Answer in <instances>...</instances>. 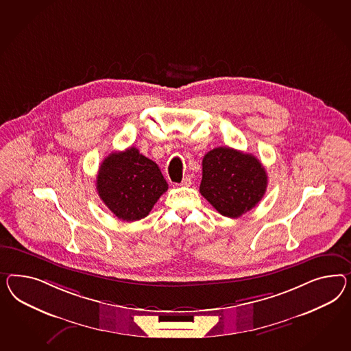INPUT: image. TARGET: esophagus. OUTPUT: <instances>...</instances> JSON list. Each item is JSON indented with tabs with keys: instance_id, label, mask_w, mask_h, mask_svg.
I'll use <instances>...</instances> for the list:
<instances>
[{
	"instance_id": "esophagus-1",
	"label": "esophagus",
	"mask_w": 351,
	"mask_h": 351,
	"mask_svg": "<svg viewBox=\"0 0 351 351\" xmlns=\"http://www.w3.org/2000/svg\"><path fill=\"white\" fill-rule=\"evenodd\" d=\"M191 182H193V180H191V176H190V175H186V176L182 179V181H181V185H182V186H190V185H191Z\"/></svg>"
}]
</instances>
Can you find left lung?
<instances>
[{
    "label": "left lung",
    "instance_id": "1",
    "mask_svg": "<svg viewBox=\"0 0 351 351\" xmlns=\"http://www.w3.org/2000/svg\"><path fill=\"white\" fill-rule=\"evenodd\" d=\"M202 166L200 194L225 217L243 216L265 195L267 173L253 154L218 147L203 157Z\"/></svg>",
    "mask_w": 351,
    "mask_h": 351
}]
</instances>
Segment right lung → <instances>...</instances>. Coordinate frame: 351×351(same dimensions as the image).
Returning a JSON list of instances; mask_svg holds the SVG:
<instances>
[{"label": "right lung", "instance_id": "right-lung-1", "mask_svg": "<svg viewBox=\"0 0 351 351\" xmlns=\"http://www.w3.org/2000/svg\"><path fill=\"white\" fill-rule=\"evenodd\" d=\"M95 182L107 208L126 222L147 217L169 189L157 163L135 147L108 154L99 166Z\"/></svg>", "mask_w": 351, "mask_h": 351}]
</instances>
